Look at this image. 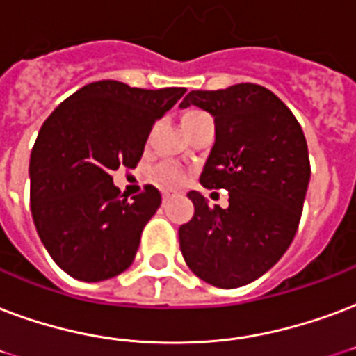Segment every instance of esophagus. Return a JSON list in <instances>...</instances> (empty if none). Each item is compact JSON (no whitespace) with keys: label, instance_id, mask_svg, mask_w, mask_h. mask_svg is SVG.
Wrapping results in <instances>:
<instances>
[{"label":"esophagus","instance_id":"1","mask_svg":"<svg viewBox=\"0 0 356 356\" xmlns=\"http://www.w3.org/2000/svg\"><path fill=\"white\" fill-rule=\"evenodd\" d=\"M177 196V194H173V192H164V194H162V202L166 203V202H170V200H172V197H175Z\"/></svg>","mask_w":356,"mask_h":356}]
</instances>
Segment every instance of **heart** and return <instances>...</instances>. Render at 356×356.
Returning <instances> with one entry per match:
<instances>
[{
	"label": "heart",
	"instance_id": "b5f03b06",
	"mask_svg": "<svg viewBox=\"0 0 356 356\" xmlns=\"http://www.w3.org/2000/svg\"><path fill=\"white\" fill-rule=\"evenodd\" d=\"M202 118H207V113L200 112V110H190V112L184 113L183 119H181V123L183 124L192 123V121H197V119H202ZM156 179H159V183L162 184V186L173 188V186H179V184L183 183L184 175L183 172H179V170H175V168L162 166L159 172H156Z\"/></svg>",
	"mask_w": 356,
	"mask_h": 356
}]
</instances>
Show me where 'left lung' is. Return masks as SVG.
I'll use <instances>...</instances> for the list:
<instances>
[{
	"label": "left lung",
	"instance_id": "obj_1",
	"mask_svg": "<svg viewBox=\"0 0 356 356\" xmlns=\"http://www.w3.org/2000/svg\"><path fill=\"white\" fill-rule=\"evenodd\" d=\"M188 106L214 118L200 183L226 188L229 205L211 209L190 190L194 216L179 227L181 252L211 286H246L275 267L297 233L310 183L306 138L291 110L256 83L190 91L179 108Z\"/></svg>",
	"mask_w": 356,
	"mask_h": 356
}]
</instances>
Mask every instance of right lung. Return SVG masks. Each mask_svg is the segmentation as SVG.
Masks as SVG:
<instances>
[{"instance_id": "1", "label": "right lung", "mask_w": 356, "mask_h": 356, "mask_svg": "<svg viewBox=\"0 0 356 356\" xmlns=\"http://www.w3.org/2000/svg\"><path fill=\"white\" fill-rule=\"evenodd\" d=\"M184 91L93 81L42 124L29 159L31 214L51 259L76 280H108L134 261L162 197L145 186L129 202L112 172L140 162L153 124Z\"/></svg>"}]
</instances>
